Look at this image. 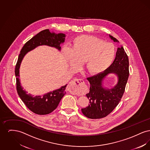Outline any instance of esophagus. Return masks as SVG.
Returning a JSON list of instances; mask_svg holds the SVG:
<instances>
[{
  "label": "esophagus",
  "mask_w": 150,
  "mask_h": 150,
  "mask_svg": "<svg viewBox=\"0 0 150 150\" xmlns=\"http://www.w3.org/2000/svg\"><path fill=\"white\" fill-rule=\"evenodd\" d=\"M83 83L84 81L82 79H74L70 82L68 86V90L71 93L76 94L79 92L80 88H81Z\"/></svg>",
  "instance_id": "34e87169"
}]
</instances>
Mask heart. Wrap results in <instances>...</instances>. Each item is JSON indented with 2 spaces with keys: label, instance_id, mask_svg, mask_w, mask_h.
<instances>
[{
  "label": "heart",
  "instance_id": "heart-1",
  "mask_svg": "<svg viewBox=\"0 0 150 150\" xmlns=\"http://www.w3.org/2000/svg\"><path fill=\"white\" fill-rule=\"evenodd\" d=\"M64 54L72 66L76 67L78 62H84L86 71L96 75L105 71L112 63L116 49L111 43L84 35L74 40L70 50L64 49Z\"/></svg>",
  "mask_w": 150,
  "mask_h": 150
}]
</instances>
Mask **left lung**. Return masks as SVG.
<instances>
[{
	"instance_id": "left-lung-1",
	"label": "left lung",
	"mask_w": 150,
	"mask_h": 150,
	"mask_svg": "<svg viewBox=\"0 0 150 150\" xmlns=\"http://www.w3.org/2000/svg\"><path fill=\"white\" fill-rule=\"evenodd\" d=\"M109 37L114 42L119 41L113 36ZM115 74L118 82L110 88L105 87L103 80L109 74ZM129 75L128 57L120 46L117 48L113 63L102 72L88 78L90 83L89 92L86 94L89 100L88 106L81 108L86 117L96 119L106 117L111 113L120 101L124 93Z\"/></svg>"
}]
</instances>
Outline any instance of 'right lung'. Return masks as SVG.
Wrapping results in <instances>:
<instances>
[{
	"instance_id": "obj_1",
	"label": "right lung",
	"mask_w": 150,
	"mask_h": 150,
	"mask_svg": "<svg viewBox=\"0 0 150 150\" xmlns=\"http://www.w3.org/2000/svg\"><path fill=\"white\" fill-rule=\"evenodd\" d=\"M65 37L66 35L63 33L56 34L54 32H50L49 29L44 30L25 43L19 54L15 68L17 93L26 107L36 114H48L54 111L66 93L65 89L67 84L42 96H34L28 94L22 86L19 79L20 68L22 61L28 52L41 45H47L61 51L60 45L64 43Z\"/></svg>"
}]
</instances>
